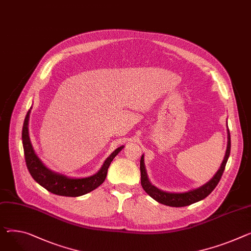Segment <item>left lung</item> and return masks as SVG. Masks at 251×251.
I'll use <instances>...</instances> for the list:
<instances>
[{"instance_id":"8db88e82","label":"left lung","mask_w":251,"mask_h":251,"mask_svg":"<svg viewBox=\"0 0 251 251\" xmlns=\"http://www.w3.org/2000/svg\"><path fill=\"white\" fill-rule=\"evenodd\" d=\"M227 132H228V144H227L224 160L220 166V170L217 172V174L213 176V178L209 182H207L206 185L202 186L199 189L186 192V193H168V192L158 190L157 188H155L153 185L150 183L147 177V174L144 166V158L142 155L140 159V173H141V186L143 190L158 203L166 206H171V207H185L205 199L207 196H209L213 192L216 186L218 185V182L220 181L221 176L225 170V166L230 154V149H231L229 129H227Z\"/></svg>"}]
</instances>
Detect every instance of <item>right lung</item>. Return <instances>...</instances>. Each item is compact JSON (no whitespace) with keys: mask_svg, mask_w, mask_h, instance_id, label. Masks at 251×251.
<instances>
[{"mask_svg":"<svg viewBox=\"0 0 251 251\" xmlns=\"http://www.w3.org/2000/svg\"><path fill=\"white\" fill-rule=\"evenodd\" d=\"M29 114H30V110L28 111L25 117L23 129H22V141H23V148H24L25 162L30 175L39 183L40 186H42L48 192L58 196L79 197L94 191L100 185H102L107 176L108 169L112 160L121 151L124 146H120L117 148L115 151L105 160L101 170H100L96 175L89 177H83V178L68 177L48 170L41 162V160L38 158V156L35 154L29 138V133H28Z\"/></svg>","mask_w":251,"mask_h":251,"instance_id":"add662e5","label":"right lung"}]
</instances>
